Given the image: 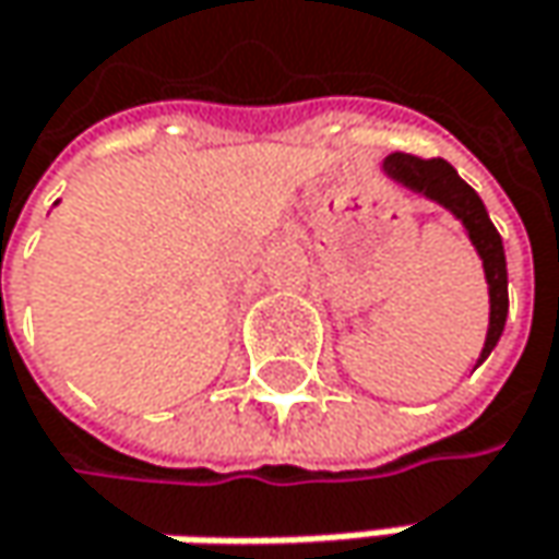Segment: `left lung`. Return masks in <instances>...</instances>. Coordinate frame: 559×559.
I'll list each match as a JSON object with an SVG mask.
<instances>
[{"instance_id":"1","label":"left lung","mask_w":559,"mask_h":559,"mask_svg":"<svg viewBox=\"0 0 559 559\" xmlns=\"http://www.w3.org/2000/svg\"><path fill=\"white\" fill-rule=\"evenodd\" d=\"M385 174L399 179L402 186L441 202L444 209H451L456 218L466 225L469 241L476 245L483 257V270H486V283H489V334L479 354V364L492 354V347L502 337L506 328V314H509V273H506V250L502 238L496 231V225L486 215L483 199L476 195V189L469 182H463L456 170L441 160V157H415V154H389L385 157Z\"/></svg>"}]
</instances>
